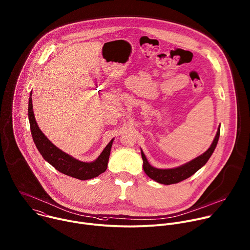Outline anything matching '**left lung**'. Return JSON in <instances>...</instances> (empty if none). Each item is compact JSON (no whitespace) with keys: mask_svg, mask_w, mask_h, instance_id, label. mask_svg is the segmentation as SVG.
Wrapping results in <instances>:
<instances>
[{"mask_svg":"<svg viewBox=\"0 0 250 250\" xmlns=\"http://www.w3.org/2000/svg\"><path fill=\"white\" fill-rule=\"evenodd\" d=\"M220 137V125L218 127L216 136L210 145V147L200 156L196 157L195 159L179 166L177 168H172V169H158L151 166L144 155L142 149L141 150V157L143 160V170L145 174L155 182L162 184V185H173V184H178L184 180H187L188 178L191 177L193 174H195L199 169H201L203 166L207 163L211 155L213 154L218 140Z\"/></svg>","mask_w":250,"mask_h":250,"instance_id":"left-lung-1","label":"left lung"}]
</instances>
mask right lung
Masks as SVG:
<instances>
[{"label":"right lung","mask_w":250,"mask_h":250,"mask_svg":"<svg viewBox=\"0 0 250 250\" xmlns=\"http://www.w3.org/2000/svg\"><path fill=\"white\" fill-rule=\"evenodd\" d=\"M31 96L32 91L30 92L28 101V119L30 124V130L33 141L44 160L52 165L59 172L80 181L90 180L104 173L108 167L114 138L108 143V145L104 148L102 153L95 161L82 162L73 158L72 156L64 153L56 145H54L41 131L34 117Z\"/></svg>","instance_id":"add662e5"}]
</instances>
